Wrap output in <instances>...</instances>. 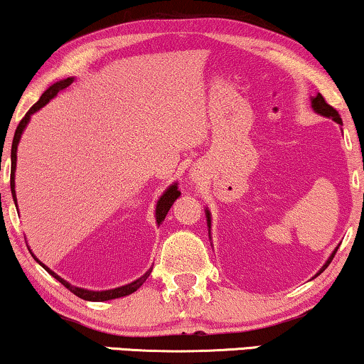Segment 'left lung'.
Segmentation results:
<instances>
[{"label":"left lung","instance_id":"obj_1","mask_svg":"<svg viewBox=\"0 0 364 364\" xmlns=\"http://www.w3.org/2000/svg\"><path fill=\"white\" fill-rule=\"evenodd\" d=\"M312 107H314V111L316 112H318L321 114V116H325V117H332L335 122H338V124H341V117H340V114H338V111L337 109H333L332 106L328 105L327 101H325V97L318 93L316 97H312ZM208 225L210 227V215H209V213H208ZM335 253H337V250H335L333 253H332V257H330V259L327 263L323 264V268L318 271V274L322 273V271L328 267L330 264V262H332L333 259V257H335Z\"/></svg>","mask_w":364,"mask_h":364}]
</instances>
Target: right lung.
I'll use <instances>...</instances> for the list:
<instances>
[{
	"label": "right lung",
	"mask_w": 364,
	"mask_h": 364,
	"mask_svg": "<svg viewBox=\"0 0 364 364\" xmlns=\"http://www.w3.org/2000/svg\"><path fill=\"white\" fill-rule=\"evenodd\" d=\"M73 83V78H67V80H62V81H58V83H55V85H52L50 88H48L47 91H43L42 93V96H41V100L36 102L34 106L31 107L29 111L26 112V116L21 119V122L18 124V127H16V132H14V139H13V145H11V161H13V164H11V168H13V171H11V193H13V199L16 200V191H14V170H16V150H18V144H19V139H21V134H23V130H24V127L27 126V122H29V117H31V114H34L36 111H39L42 106H46L48 101L52 100L53 96H55L58 91L60 90H65L67 88V86H70ZM178 196H180V191H178V186L176 184H171L170 188L166 189L165 191V194L164 196L160 198V200H159V204H156V210H155V215H156V222H159V225L161 224V220L165 219V215L168 214V210H170V208L173 205V203H175V200L178 199ZM32 257H34V255H32ZM36 258V257H34ZM37 259V258H36ZM37 262H39V259H37ZM41 263V262H39ZM42 264V263H41ZM43 268H46L48 273H50L53 278L55 279H58L60 281V283L67 287V289H70L73 292L75 296H78V297H81V299H85V301H96V302H101V301H109V299H117V297H124V296H127V294H132L134 291H137L140 286H142L144 283H145V279L149 278L150 276V273H151V269H149L147 273H145L142 278H139L137 281H134V283H130V284H126V286H121V287H116V289H109V291H88V289H81V287H75V286H70L67 281L65 279H62L60 276H57L55 273H53V271H50L48 269L46 264H42Z\"/></svg>",
	"instance_id": "1"
}]
</instances>
